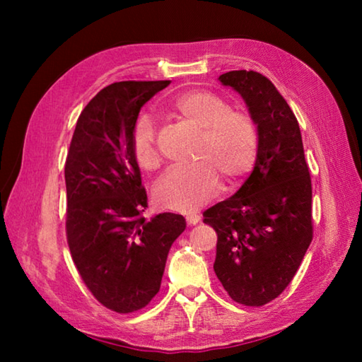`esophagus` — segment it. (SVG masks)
Here are the masks:
<instances>
[{
  "instance_id": "34e87169",
  "label": "esophagus",
  "mask_w": 362,
  "mask_h": 362,
  "mask_svg": "<svg viewBox=\"0 0 362 362\" xmlns=\"http://www.w3.org/2000/svg\"><path fill=\"white\" fill-rule=\"evenodd\" d=\"M201 220L199 214H187V222L188 225H196Z\"/></svg>"
}]
</instances>
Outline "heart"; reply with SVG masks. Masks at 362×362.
Instances as JSON below:
<instances>
[{
    "mask_svg": "<svg viewBox=\"0 0 362 362\" xmlns=\"http://www.w3.org/2000/svg\"><path fill=\"white\" fill-rule=\"evenodd\" d=\"M170 112L199 131L194 159L189 166L173 168L158 182L155 198L166 209L192 212L211 198L220 185L236 182L254 168L259 151V132L250 115L231 110L228 102L207 90H189L170 103ZM132 155L139 168L159 166L156 127L151 116L137 119L132 131Z\"/></svg>",
    "mask_w": 362,
    "mask_h": 362,
    "instance_id": "obj_1",
    "label": "heart"
}]
</instances>
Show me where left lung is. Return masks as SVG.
<instances>
[{"label": "left lung", "mask_w": 362, "mask_h": 362, "mask_svg": "<svg viewBox=\"0 0 362 362\" xmlns=\"http://www.w3.org/2000/svg\"><path fill=\"white\" fill-rule=\"evenodd\" d=\"M218 81L246 102L259 151L243 187L203 214L217 233L214 272L235 302L262 306L289 286L313 240L310 170L296 115L267 76L235 70Z\"/></svg>", "instance_id": "1"}]
</instances>
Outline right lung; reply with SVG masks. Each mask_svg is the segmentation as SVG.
<instances>
[{"label": "right lung", "mask_w": 362, "mask_h": 362, "mask_svg": "<svg viewBox=\"0 0 362 362\" xmlns=\"http://www.w3.org/2000/svg\"><path fill=\"white\" fill-rule=\"evenodd\" d=\"M170 81H119L81 112L65 161L66 241L79 276L116 313L144 308L161 286L179 214L144 217L146 192L132 155L139 112Z\"/></svg>", "instance_id": "obj_1"}]
</instances>
